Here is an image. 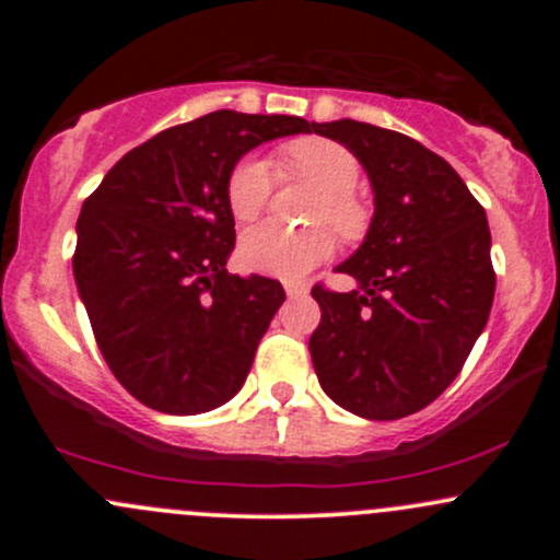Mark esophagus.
<instances>
[{
    "mask_svg": "<svg viewBox=\"0 0 560 560\" xmlns=\"http://www.w3.org/2000/svg\"><path fill=\"white\" fill-rule=\"evenodd\" d=\"M284 292L290 298H298V295H306L308 287L301 284V281H284Z\"/></svg>",
    "mask_w": 560,
    "mask_h": 560,
    "instance_id": "esophagus-1",
    "label": "esophagus"
}]
</instances>
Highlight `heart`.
I'll return each mask as SVG.
<instances>
[{"mask_svg":"<svg viewBox=\"0 0 560 560\" xmlns=\"http://www.w3.org/2000/svg\"><path fill=\"white\" fill-rule=\"evenodd\" d=\"M287 175H301L319 186L322 197L312 211V222L332 224L341 238H360L369 228V208L354 195L360 165L354 154L332 140L308 138L284 149ZM273 165L262 156H244L228 178L230 211L238 222H248L268 206L273 195ZM336 248V238L327 228L290 230L276 222L257 224L241 238V262L248 270L279 279H301L325 262Z\"/></svg>","mask_w":560,"mask_h":560,"instance_id":"obj_1","label":"heart"}]
</instances>
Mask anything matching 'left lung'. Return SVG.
I'll return each instance as SVG.
<instances>
[{
  "mask_svg": "<svg viewBox=\"0 0 560 560\" xmlns=\"http://www.w3.org/2000/svg\"><path fill=\"white\" fill-rule=\"evenodd\" d=\"M312 129L352 151L374 189L369 233L336 268L358 290H312L314 371L341 409L400 420L453 385L488 325V217L450 162L406 135L352 118Z\"/></svg>",
  "mask_w": 560,
  "mask_h": 560,
  "instance_id": "1",
  "label": "left lung"
}]
</instances>
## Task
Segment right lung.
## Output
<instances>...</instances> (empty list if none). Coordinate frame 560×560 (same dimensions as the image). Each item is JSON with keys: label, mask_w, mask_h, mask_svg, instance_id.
I'll return each instance as SVG.
<instances>
[{"label": "right lung", "mask_w": 560, "mask_h": 560, "mask_svg": "<svg viewBox=\"0 0 560 560\" xmlns=\"http://www.w3.org/2000/svg\"><path fill=\"white\" fill-rule=\"evenodd\" d=\"M312 132L298 116L217 110L124 154L83 202L72 257L94 338L127 393L165 415H200L244 387L284 303L265 276L228 273V178L265 140Z\"/></svg>", "instance_id": "1"}]
</instances>
